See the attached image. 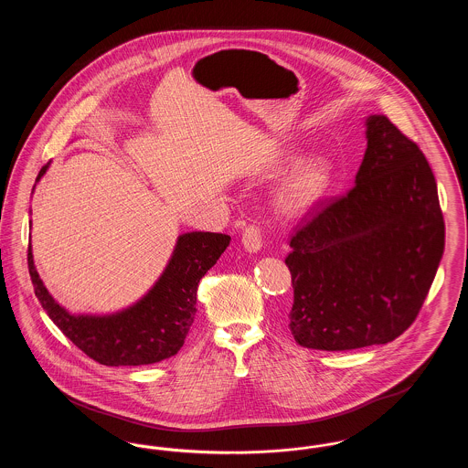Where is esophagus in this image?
Returning a JSON list of instances; mask_svg holds the SVG:
<instances>
[{
  "label": "esophagus",
  "instance_id": "esophagus-1",
  "mask_svg": "<svg viewBox=\"0 0 468 468\" xmlns=\"http://www.w3.org/2000/svg\"><path fill=\"white\" fill-rule=\"evenodd\" d=\"M242 244H244L247 252H260L263 247V237L258 226L250 224L247 226L242 233Z\"/></svg>",
  "mask_w": 468,
  "mask_h": 468
}]
</instances>
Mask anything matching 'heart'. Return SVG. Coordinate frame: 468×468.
Here are the masks:
<instances>
[{
  "label": "heart",
  "mask_w": 468,
  "mask_h": 468,
  "mask_svg": "<svg viewBox=\"0 0 468 468\" xmlns=\"http://www.w3.org/2000/svg\"><path fill=\"white\" fill-rule=\"evenodd\" d=\"M334 177L330 161L311 156L298 161L290 174L279 184L273 200L286 216H302L324 197Z\"/></svg>",
  "instance_id": "obj_1"
}]
</instances>
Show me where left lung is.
<instances>
[{"instance_id": "obj_1", "label": "left lung", "mask_w": 468, "mask_h": 468, "mask_svg": "<svg viewBox=\"0 0 468 468\" xmlns=\"http://www.w3.org/2000/svg\"><path fill=\"white\" fill-rule=\"evenodd\" d=\"M355 187L291 239L290 330L319 351L388 344L416 319L444 254V218L420 147L368 115Z\"/></svg>"}]
</instances>
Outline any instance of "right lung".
Here are the masks:
<instances>
[{"label": "right lung", "mask_w": 468, "mask_h": 468, "mask_svg": "<svg viewBox=\"0 0 468 468\" xmlns=\"http://www.w3.org/2000/svg\"><path fill=\"white\" fill-rule=\"evenodd\" d=\"M48 166L50 163L40 170L37 182ZM229 240L228 235L210 231L178 235L153 288L126 309L111 314H71L59 305L37 271L31 244L27 265L35 294L47 315L80 351L107 367H138L177 355L195 321L198 282L216 265Z\"/></svg>", "instance_id": "1"}]
</instances>
